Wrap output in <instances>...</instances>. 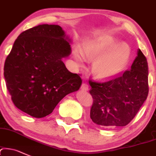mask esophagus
Instances as JSON below:
<instances>
[{
	"mask_svg": "<svg viewBox=\"0 0 156 156\" xmlns=\"http://www.w3.org/2000/svg\"><path fill=\"white\" fill-rule=\"evenodd\" d=\"M88 85L87 84V83H83V85H82L81 86V89L83 90V91H88Z\"/></svg>",
	"mask_w": 156,
	"mask_h": 156,
	"instance_id": "34e87169",
	"label": "esophagus"
}]
</instances>
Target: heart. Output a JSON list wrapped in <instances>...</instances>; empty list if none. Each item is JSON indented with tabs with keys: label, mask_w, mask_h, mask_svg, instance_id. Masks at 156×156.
I'll return each instance as SVG.
<instances>
[{
	"label": "heart",
	"mask_w": 156,
	"mask_h": 156,
	"mask_svg": "<svg viewBox=\"0 0 156 156\" xmlns=\"http://www.w3.org/2000/svg\"><path fill=\"white\" fill-rule=\"evenodd\" d=\"M82 55L88 60L97 58L93 69L98 78L110 79L124 70L129 61L131 51L127 44H120L115 38H108L87 43L82 51ZM75 56L79 62H83V58L78 52Z\"/></svg>",
	"instance_id": "b5f03b06"
}]
</instances>
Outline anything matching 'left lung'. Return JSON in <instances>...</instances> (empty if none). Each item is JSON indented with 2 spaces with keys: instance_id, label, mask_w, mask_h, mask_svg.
Returning a JSON list of instances; mask_svg holds the SVG:
<instances>
[{
  "instance_id": "8db88e82",
  "label": "left lung",
  "mask_w": 156,
  "mask_h": 156,
  "mask_svg": "<svg viewBox=\"0 0 156 156\" xmlns=\"http://www.w3.org/2000/svg\"><path fill=\"white\" fill-rule=\"evenodd\" d=\"M90 117L101 126H124L135 118L149 93L148 64L140 49L131 69L106 82L89 80Z\"/></svg>"
}]
</instances>
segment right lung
I'll return each mask as SVG.
<instances>
[{"label": "right lung", "mask_w": 156, "mask_h": 156, "mask_svg": "<svg viewBox=\"0 0 156 156\" xmlns=\"http://www.w3.org/2000/svg\"><path fill=\"white\" fill-rule=\"evenodd\" d=\"M69 41L54 24L38 25L18 36L4 68L6 88L18 109L44 118L64 97L79 90L81 77L62 60L71 54Z\"/></svg>", "instance_id": "right-lung-1"}]
</instances>
